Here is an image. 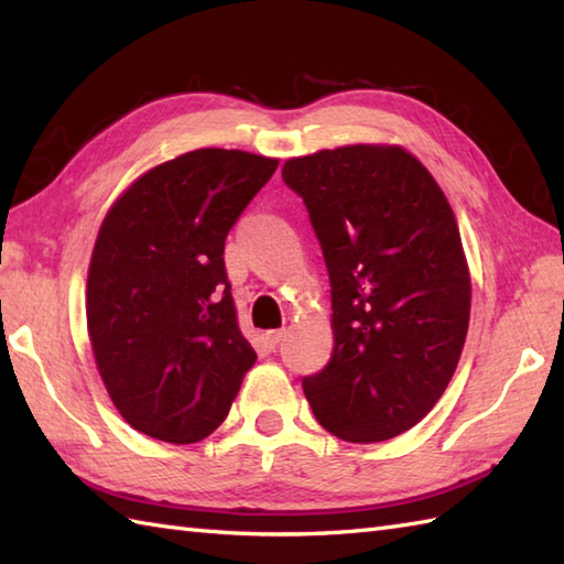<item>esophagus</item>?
<instances>
[{"label":"esophagus","instance_id":"34e87169","mask_svg":"<svg viewBox=\"0 0 564 564\" xmlns=\"http://www.w3.org/2000/svg\"><path fill=\"white\" fill-rule=\"evenodd\" d=\"M267 344L271 346V349H275V346H279L283 339H285V329H271V332H267Z\"/></svg>","mask_w":564,"mask_h":564}]
</instances>
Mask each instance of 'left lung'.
<instances>
[{
    "mask_svg": "<svg viewBox=\"0 0 564 564\" xmlns=\"http://www.w3.org/2000/svg\"><path fill=\"white\" fill-rule=\"evenodd\" d=\"M332 285L334 351L303 378L329 434L376 443L431 412L458 366L470 273L458 223L426 166L398 145H346L283 164Z\"/></svg>",
    "mask_w": 564,
    "mask_h": 564,
    "instance_id": "1",
    "label": "left lung"
}]
</instances>
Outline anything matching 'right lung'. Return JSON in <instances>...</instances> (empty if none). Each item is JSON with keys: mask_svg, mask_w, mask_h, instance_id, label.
<instances>
[{"mask_svg": "<svg viewBox=\"0 0 564 564\" xmlns=\"http://www.w3.org/2000/svg\"><path fill=\"white\" fill-rule=\"evenodd\" d=\"M275 166L242 150H194L142 174L106 213L87 327L116 410L142 434L206 438L257 361L237 327L223 251Z\"/></svg>", "mask_w": 564, "mask_h": 564, "instance_id": "right-lung-1", "label": "right lung"}]
</instances>
